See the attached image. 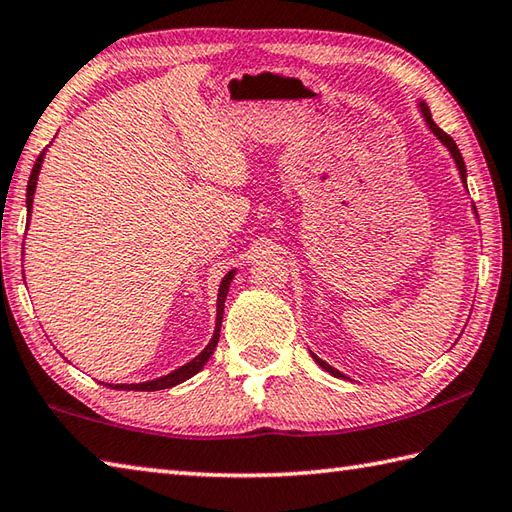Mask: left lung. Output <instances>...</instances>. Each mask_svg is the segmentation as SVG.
Listing matches in <instances>:
<instances>
[{
  "label": "left lung",
  "mask_w": 512,
  "mask_h": 512,
  "mask_svg": "<svg viewBox=\"0 0 512 512\" xmlns=\"http://www.w3.org/2000/svg\"><path fill=\"white\" fill-rule=\"evenodd\" d=\"M422 106V113H424V119H426V124L430 126V130H433V133L442 139V144L450 150V155L455 157V164H457V168H459V175H462V179H464V184H466V166H464V157H462V153H459V148H457V144H455V139L450 137L448 133H444L442 128H439L435 122H433V115H430V110H428V106L426 104H419ZM315 362L322 366L326 373H330V375H335V377H344L342 373H339V370H335L333 366H328L326 362H322V359L319 357H315Z\"/></svg>",
  "instance_id": "8db88e82"
}]
</instances>
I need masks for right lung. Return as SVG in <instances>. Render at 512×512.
I'll return each instance as SVG.
<instances>
[{
  "mask_svg": "<svg viewBox=\"0 0 512 512\" xmlns=\"http://www.w3.org/2000/svg\"><path fill=\"white\" fill-rule=\"evenodd\" d=\"M46 153V150H44ZM44 153L37 157V162L33 166V173H30V179H28V186H26V208H28V217H30V208H33V195H35V186H37V175H39V168H42V162H44ZM233 270L222 279V286H219V299H217V324H215V335L213 339H210V344L199 353L193 362H188L186 366L173 370L170 375H164L159 379H153V382H142V384H115L110 388L115 390H148V393H153V390H164V388H170V386H177L186 382L188 377L197 375L199 370L204 368V364L210 359V355H213V350L217 348V342H219V328H222V317H224V299L228 295V286H230V279H233Z\"/></svg>",
  "mask_w": 512,
  "mask_h": 512,
  "instance_id": "1",
  "label": "right lung"
}]
</instances>
